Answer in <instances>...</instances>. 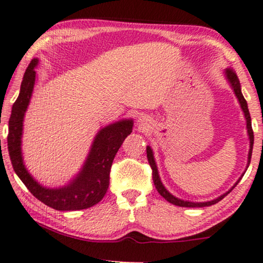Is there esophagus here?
Instances as JSON below:
<instances>
[{"mask_svg":"<svg viewBox=\"0 0 263 263\" xmlns=\"http://www.w3.org/2000/svg\"><path fill=\"white\" fill-rule=\"evenodd\" d=\"M143 126H144V125H143Z\"/></svg>","mask_w":263,"mask_h":263,"instance_id":"esophagus-1","label":"esophagus"}]
</instances>
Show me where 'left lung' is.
I'll list each match as a JSON object with an SVG mask.
<instances>
[{
  "instance_id": "left-lung-1",
  "label": "left lung",
  "mask_w": 263,
  "mask_h": 263,
  "mask_svg": "<svg viewBox=\"0 0 263 263\" xmlns=\"http://www.w3.org/2000/svg\"><path fill=\"white\" fill-rule=\"evenodd\" d=\"M226 74H227V78H228V80L230 84L233 86V89L235 94H236L238 101H240L241 104V107L243 109L245 112V117H246V120H247V130H248V135H249V139H250V148H249V155H248V164H250V158H252V152H253V144H254V132H253V128H252V119H250V115H249V109H248V105H247V101L242 96V92H241V85H240V80H238L237 78V74L236 72L233 68H227L226 69ZM146 154H147V160L148 163H150V166L152 169V179H154V183H155V186L158 193L160 194V196H163L164 198L166 199L167 202L172 203V204L175 205H178V206H185V208H201V206H209V205H213V204H216L217 202L221 201L226 197L227 195H228L230 191H232L235 186L237 185V183L240 182V179L236 182V184L230 189L228 193H226L224 195L219 196L218 198L214 199V201H210V202H204V203H194V202H187V201H183V199H179L177 197H175V196H172L169 191H167L164 185L160 182V178L158 176V171H157V166H156V163H155V159H154V154H152V150L150 148V146L146 147ZM243 176V175H242Z\"/></svg>"
}]
</instances>
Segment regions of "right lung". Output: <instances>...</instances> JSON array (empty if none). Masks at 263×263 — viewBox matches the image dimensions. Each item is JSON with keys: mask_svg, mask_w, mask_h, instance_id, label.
Returning <instances> with one entry per match:
<instances>
[{"mask_svg": "<svg viewBox=\"0 0 263 263\" xmlns=\"http://www.w3.org/2000/svg\"><path fill=\"white\" fill-rule=\"evenodd\" d=\"M36 65L37 59H34L27 67L20 94L11 109L8 133L11 164L27 189L46 205L62 211L87 209L99 203L106 194L113 159L125 138L132 132L133 123L132 120L118 121L98 133L84 167L69 185L60 189H47L40 185L26 170L21 155L22 121L34 88Z\"/></svg>", "mask_w": 263, "mask_h": 263, "instance_id": "add662e5", "label": "right lung"}]
</instances>
